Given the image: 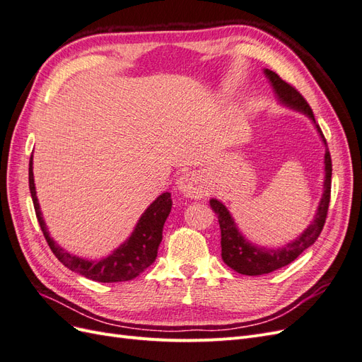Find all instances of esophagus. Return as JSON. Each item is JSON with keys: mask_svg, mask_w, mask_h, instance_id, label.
<instances>
[{"mask_svg": "<svg viewBox=\"0 0 362 362\" xmlns=\"http://www.w3.org/2000/svg\"><path fill=\"white\" fill-rule=\"evenodd\" d=\"M177 184H178L180 192L184 196H187V198L199 199V198H204L206 193L202 180L196 172H187V173L181 175Z\"/></svg>", "mask_w": 362, "mask_h": 362, "instance_id": "1", "label": "esophagus"}]
</instances>
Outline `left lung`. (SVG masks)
<instances>
[{
    "label": "left lung",
    "mask_w": 362,
    "mask_h": 362,
    "mask_svg": "<svg viewBox=\"0 0 362 362\" xmlns=\"http://www.w3.org/2000/svg\"><path fill=\"white\" fill-rule=\"evenodd\" d=\"M266 75L269 76V80L273 84V89H275L278 98L284 104H287L288 107L296 108V110H300L305 115H308L315 124V117H314V113L311 110L310 104L306 103L302 93L296 89L294 86H291L286 80H282L281 76L273 71L266 69ZM315 127H317V129H319V133L326 145L325 192H323V198L320 201L319 210H317L314 222L308 226V229H306V231L298 240H294L293 243H288L286 247H282V249H259L254 245L247 243L246 240L242 237V234L238 233L233 217L228 213L225 205L222 202H218L217 199L210 201L211 208L217 214L218 225H221L222 259L225 261L226 266H229L238 273H242V275H250V276L264 275V273H270L273 270H278L284 266L290 264V262L298 258L305 249H308L315 242V240L319 238V235L322 233V229L326 222L327 208H329V201H331L332 160H331L329 149H327L326 139L322 133L319 124H315Z\"/></svg>",
    "instance_id": "8db88e82"
}]
</instances>
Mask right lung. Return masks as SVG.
Masks as SVG:
<instances>
[{
  "instance_id": "1",
  "label": "right lung",
  "mask_w": 362,
  "mask_h": 362,
  "mask_svg": "<svg viewBox=\"0 0 362 362\" xmlns=\"http://www.w3.org/2000/svg\"><path fill=\"white\" fill-rule=\"evenodd\" d=\"M28 185L43 237H45L52 254L57 257L62 264H64L72 272L80 273V275L98 282H120L136 278L156 261L158 246L163 238V226L172 208L170 193L166 192L160 194L158 198L149 205L144 216L140 217L134 233L131 234L128 242H125L122 246H119L110 257H107L101 261H87L71 255L66 250H63L59 245L54 243V240L49 237L36 198L35 180H33V156L30 157Z\"/></svg>"
}]
</instances>
